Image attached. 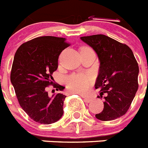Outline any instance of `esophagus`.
Listing matches in <instances>:
<instances>
[{
  "instance_id": "34e87169",
  "label": "esophagus",
  "mask_w": 148,
  "mask_h": 148,
  "mask_svg": "<svg viewBox=\"0 0 148 148\" xmlns=\"http://www.w3.org/2000/svg\"><path fill=\"white\" fill-rule=\"evenodd\" d=\"M84 99L86 103H90V102L93 101V99H92V98H90V97H84Z\"/></svg>"
}]
</instances>
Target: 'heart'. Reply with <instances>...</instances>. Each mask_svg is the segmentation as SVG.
I'll list each match as a JSON object with an SVG mask.
<instances>
[{"label": "heart", "mask_w": 148, "mask_h": 148, "mask_svg": "<svg viewBox=\"0 0 148 148\" xmlns=\"http://www.w3.org/2000/svg\"><path fill=\"white\" fill-rule=\"evenodd\" d=\"M68 88L74 93L84 94L88 91L91 84V77L84 74H79L69 76L66 80Z\"/></svg>", "instance_id": "1"}]
</instances>
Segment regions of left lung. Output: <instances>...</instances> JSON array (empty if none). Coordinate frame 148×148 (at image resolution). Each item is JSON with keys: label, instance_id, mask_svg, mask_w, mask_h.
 Returning <instances> with one entry per match:
<instances>
[{"label": "left lung", "instance_id": "obj_1", "mask_svg": "<svg viewBox=\"0 0 148 148\" xmlns=\"http://www.w3.org/2000/svg\"><path fill=\"white\" fill-rule=\"evenodd\" d=\"M95 51L99 60L95 84L100 97L106 94L103 112L96 114L100 121H113L128 111L138 90V65L129 46L106 35L82 36Z\"/></svg>", "mask_w": 148, "mask_h": 148}]
</instances>
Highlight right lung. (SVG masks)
Instances as JSON below:
<instances>
[{
  "instance_id": "add662e5",
  "label": "right lung",
  "mask_w": 148,
  "mask_h": 148,
  "mask_svg": "<svg viewBox=\"0 0 148 148\" xmlns=\"http://www.w3.org/2000/svg\"><path fill=\"white\" fill-rule=\"evenodd\" d=\"M69 45L65 38L40 36L22 44L15 54L11 83L22 109L37 123H55L64 114L66 96H49L46 89L53 84L51 75L58 66L59 55ZM54 88H65L60 84Z\"/></svg>"
}]
</instances>
